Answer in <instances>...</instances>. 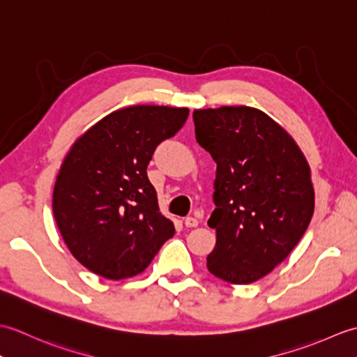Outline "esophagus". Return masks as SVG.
<instances>
[{"mask_svg": "<svg viewBox=\"0 0 357 357\" xmlns=\"http://www.w3.org/2000/svg\"><path fill=\"white\" fill-rule=\"evenodd\" d=\"M184 224H185V227H190V229H193V227H198V219L193 216H187L184 219Z\"/></svg>", "mask_w": 357, "mask_h": 357, "instance_id": "esophagus-1", "label": "esophagus"}]
</instances>
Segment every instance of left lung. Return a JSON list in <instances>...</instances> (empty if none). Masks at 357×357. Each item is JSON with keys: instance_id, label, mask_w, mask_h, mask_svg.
<instances>
[{"instance_id": "1", "label": "left lung", "mask_w": 357, "mask_h": 357, "mask_svg": "<svg viewBox=\"0 0 357 357\" xmlns=\"http://www.w3.org/2000/svg\"><path fill=\"white\" fill-rule=\"evenodd\" d=\"M196 141L216 162L207 268L252 284L282 262L312 221L314 188L298 144L264 112L224 105L193 112Z\"/></svg>"}]
</instances>
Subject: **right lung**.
I'll list each match as a JSON object with an SVG mask.
<instances>
[{"mask_svg":"<svg viewBox=\"0 0 357 357\" xmlns=\"http://www.w3.org/2000/svg\"><path fill=\"white\" fill-rule=\"evenodd\" d=\"M187 116V107L119 109L81 135L64 158L53 216L75 259L95 275L113 280L139 275L174 234L159 211L147 165Z\"/></svg>","mask_w":357,"mask_h":357,"instance_id":"add662e5","label":"right lung"}]
</instances>
